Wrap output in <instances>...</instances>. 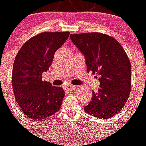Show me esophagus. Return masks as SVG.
Returning a JSON list of instances; mask_svg holds the SVG:
<instances>
[{"label": "esophagus", "instance_id": "34e87169", "mask_svg": "<svg viewBox=\"0 0 146 146\" xmlns=\"http://www.w3.org/2000/svg\"><path fill=\"white\" fill-rule=\"evenodd\" d=\"M65 90H69V91H72V90H75L77 88V87L74 86H72V85H69V86H66L65 88Z\"/></svg>", "mask_w": 146, "mask_h": 146}]
</instances>
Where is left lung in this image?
Segmentation results:
<instances>
[{"label": "left lung", "instance_id": "1", "mask_svg": "<svg viewBox=\"0 0 146 146\" xmlns=\"http://www.w3.org/2000/svg\"><path fill=\"white\" fill-rule=\"evenodd\" d=\"M70 38L85 56L87 72L96 74L100 82L85 110L100 119L116 115L131 88V66L126 52L116 39L104 33L71 34Z\"/></svg>", "mask_w": 146, "mask_h": 146}]
</instances>
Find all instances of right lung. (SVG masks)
<instances>
[{"label": "right lung", "instance_id": "right-lung-1", "mask_svg": "<svg viewBox=\"0 0 146 146\" xmlns=\"http://www.w3.org/2000/svg\"><path fill=\"white\" fill-rule=\"evenodd\" d=\"M69 34L68 31L43 32L28 39L17 54L11 75L13 91L15 101L28 118H47L61 107L64 89L43 81L42 77Z\"/></svg>", "mask_w": 146, "mask_h": 146}]
</instances>
